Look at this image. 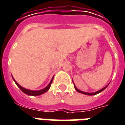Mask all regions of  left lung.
I'll list each match as a JSON object with an SVG mask.
<instances>
[{"label": "left lung", "instance_id": "8db88e82", "mask_svg": "<svg viewBox=\"0 0 125 125\" xmlns=\"http://www.w3.org/2000/svg\"><path fill=\"white\" fill-rule=\"evenodd\" d=\"M107 86H108V85L106 86H105L104 88H103L102 89L100 90H98V91H97V92H92V93H88V92H82V91H80V90L78 89V88H76L75 86H74V88H75V89H76V91H77V92H80V93L86 94V95H89V96H92V95H96V94H98V93H100V92H102V91H103V90H104L105 88H106Z\"/></svg>", "mask_w": 125, "mask_h": 125}]
</instances>
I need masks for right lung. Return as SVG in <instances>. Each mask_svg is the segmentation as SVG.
I'll list each match as a JSON object with an SVG mask.
<instances>
[{"label": "right lung", "instance_id": "obj_1", "mask_svg": "<svg viewBox=\"0 0 125 125\" xmlns=\"http://www.w3.org/2000/svg\"><path fill=\"white\" fill-rule=\"evenodd\" d=\"M13 80H14V78H13ZM53 80V78L52 79V80H51V82H50V83L48 84V86H47L45 87V88H43V89L41 90H37V91H33V90H30L25 89V88H23L22 86H21L20 85L18 84L17 82L15 81V80H14V81L15 82L16 84L17 85V86L20 88L21 90L23 92H24L25 94H27V95H30V96H39V95H41V94H43V93H45V92H46L47 91H48V90L49 89V88H50L51 85H52Z\"/></svg>", "mask_w": 125, "mask_h": 125}]
</instances>
